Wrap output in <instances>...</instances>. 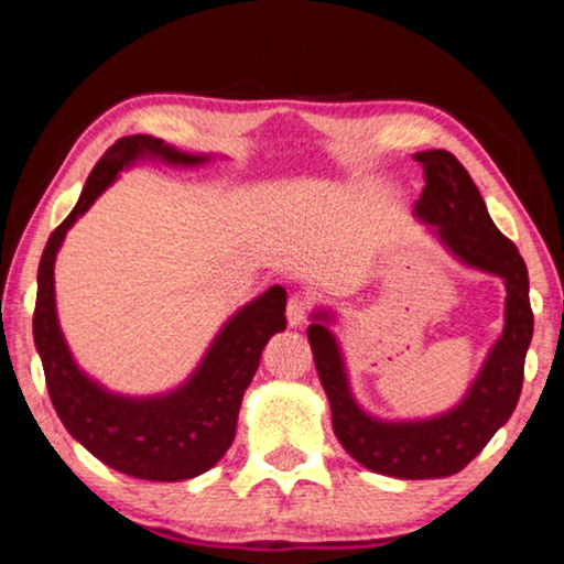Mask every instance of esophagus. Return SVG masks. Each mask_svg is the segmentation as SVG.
Returning a JSON list of instances; mask_svg holds the SVG:
<instances>
[{
    "label": "esophagus",
    "mask_w": 564,
    "mask_h": 564,
    "mask_svg": "<svg viewBox=\"0 0 564 564\" xmlns=\"http://www.w3.org/2000/svg\"><path fill=\"white\" fill-rule=\"evenodd\" d=\"M305 315H307V300L300 297V295H292L290 303H288V323H290V326H295V328L303 326Z\"/></svg>",
    "instance_id": "obj_1"
}]
</instances>
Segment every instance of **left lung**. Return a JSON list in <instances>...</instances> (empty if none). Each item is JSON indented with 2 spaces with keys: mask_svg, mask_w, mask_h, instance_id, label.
<instances>
[{
  "mask_svg": "<svg viewBox=\"0 0 564 564\" xmlns=\"http://www.w3.org/2000/svg\"><path fill=\"white\" fill-rule=\"evenodd\" d=\"M423 166L421 197L413 215L426 223L438 243L459 264L500 276L506 284L503 334L490 346L480 372L449 411L429 419L384 421L367 413L354 398L341 344L328 326L334 311L318 307L307 326L315 369L330 403L334 434L346 452L372 473L400 480L449 477L485 449L492 434L511 419L521 395L523 361L534 336L529 305V272L521 253L490 220L480 189L449 151L413 156Z\"/></svg>",
  "mask_w": 564,
  "mask_h": 564,
  "instance_id": "8db88e82",
  "label": "left lung"
}]
</instances>
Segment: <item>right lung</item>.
Segmentation results:
<instances>
[{
  "instance_id": "add662e5",
  "label": "right lung",
  "mask_w": 564,
  "mask_h": 564,
  "mask_svg": "<svg viewBox=\"0 0 564 564\" xmlns=\"http://www.w3.org/2000/svg\"><path fill=\"white\" fill-rule=\"evenodd\" d=\"M138 161L195 169L213 153H187L153 135H126L110 145L84 184L79 203L53 230L37 267L33 338L45 384L61 423L84 449L107 467L138 480H189L218 465L234 444L243 392L259 369L269 338L288 328V292L272 284L223 323L187 380L159 395H122L107 390L76 365L56 313L53 267L68 228L95 199Z\"/></svg>"
}]
</instances>
